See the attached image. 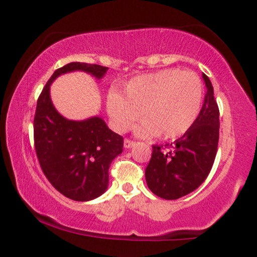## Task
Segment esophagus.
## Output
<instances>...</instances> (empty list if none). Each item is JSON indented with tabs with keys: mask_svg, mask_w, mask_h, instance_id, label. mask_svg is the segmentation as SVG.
<instances>
[{
	"mask_svg": "<svg viewBox=\"0 0 257 257\" xmlns=\"http://www.w3.org/2000/svg\"><path fill=\"white\" fill-rule=\"evenodd\" d=\"M135 145V141L131 140V139H124V147L125 149H131Z\"/></svg>",
	"mask_w": 257,
	"mask_h": 257,
	"instance_id": "34e87169",
	"label": "esophagus"
}]
</instances>
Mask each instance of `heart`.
Wrapping results in <instances>:
<instances>
[{
    "instance_id": "obj_1",
    "label": "heart",
    "mask_w": 257,
    "mask_h": 257,
    "mask_svg": "<svg viewBox=\"0 0 257 257\" xmlns=\"http://www.w3.org/2000/svg\"><path fill=\"white\" fill-rule=\"evenodd\" d=\"M204 99L202 79L197 73L166 69L133 78L124 87V96L116 91L107 95V112L120 132L131 128L140 116L138 133L176 139L192 128Z\"/></svg>"
}]
</instances>
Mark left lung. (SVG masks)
Listing matches in <instances>:
<instances>
[{"label": "left lung", "mask_w": 257, "mask_h": 257, "mask_svg": "<svg viewBox=\"0 0 257 257\" xmlns=\"http://www.w3.org/2000/svg\"><path fill=\"white\" fill-rule=\"evenodd\" d=\"M206 93L202 110L192 128L166 146H152L145 170L147 186L156 196L173 200L198 188L213 168L219 144L220 111L214 88L203 75Z\"/></svg>", "instance_id": "1"}]
</instances>
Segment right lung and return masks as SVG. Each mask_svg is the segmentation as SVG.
I'll return each mask as SVG.
<instances>
[{
  "label": "right lung",
  "instance_id": "1",
  "mask_svg": "<svg viewBox=\"0 0 257 257\" xmlns=\"http://www.w3.org/2000/svg\"><path fill=\"white\" fill-rule=\"evenodd\" d=\"M76 70L101 78L108 67L70 63L55 70L38 96L34 143L41 169L53 187L67 198L87 202L107 188L108 168L123 151V138L110 131L100 117L76 122L55 110L49 85L61 73Z\"/></svg>",
  "mask_w": 257,
  "mask_h": 257
}]
</instances>
